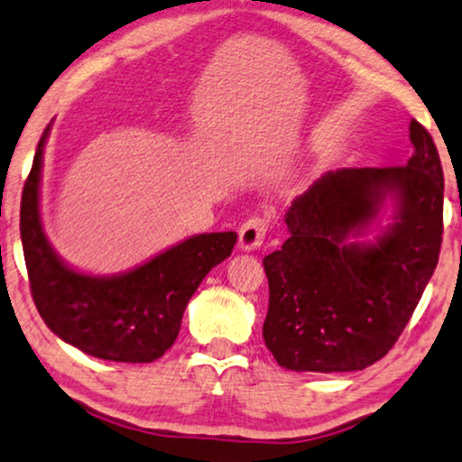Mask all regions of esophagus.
Segmentation results:
<instances>
[{"label": "esophagus", "instance_id": "esophagus-1", "mask_svg": "<svg viewBox=\"0 0 462 462\" xmlns=\"http://www.w3.org/2000/svg\"><path fill=\"white\" fill-rule=\"evenodd\" d=\"M266 235H268V221L263 217H251L245 221L241 226V232H238V247L243 251L260 249Z\"/></svg>", "mask_w": 462, "mask_h": 462}]
</instances>
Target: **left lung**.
I'll return each mask as SVG.
<instances>
[{
    "label": "left lung",
    "instance_id": "left-lung-1",
    "mask_svg": "<svg viewBox=\"0 0 462 462\" xmlns=\"http://www.w3.org/2000/svg\"><path fill=\"white\" fill-rule=\"evenodd\" d=\"M403 167L337 169L289 207V238L263 257V342L293 372H356L399 340L438 266L444 235V171L420 122ZM393 224L376 244H355L383 200Z\"/></svg>",
    "mask_w": 462,
    "mask_h": 462
}]
</instances>
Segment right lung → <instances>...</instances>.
I'll return each instance as SVG.
<instances>
[{
    "instance_id": "add662e5",
    "label": "right lung",
    "mask_w": 462,
    "mask_h": 462,
    "mask_svg": "<svg viewBox=\"0 0 462 462\" xmlns=\"http://www.w3.org/2000/svg\"><path fill=\"white\" fill-rule=\"evenodd\" d=\"M48 128L21 200V241L31 295L44 323L86 355L152 364L173 346L183 310L213 266L230 257L236 232L188 238L143 266L116 276L71 270L48 243L40 219V177Z\"/></svg>"
}]
</instances>
